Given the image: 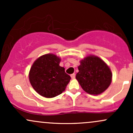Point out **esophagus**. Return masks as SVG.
Wrapping results in <instances>:
<instances>
[{
  "label": "esophagus",
  "instance_id": "1",
  "mask_svg": "<svg viewBox=\"0 0 133 133\" xmlns=\"http://www.w3.org/2000/svg\"><path fill=\"white\" fill-rule=\"evenodd\" d=\"M71 78L72 79H75V77H76V74H72L71 75Z\"/></svg>",
  "mask_w": 133,
  "mask_h": 133
}]
</instances>
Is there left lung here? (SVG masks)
Here are the masks:
<instances>
[{
    "label": "left lung",
    "instance_id": "obj_1",
    "mask_svg": "<svg viewBox=\"0 0 133 133\" xmlns=\"http://www.w3.org/2000/svg\"><path fill=\"white\" fill-rule=\"evenodd\" d=\"M76 78L84 91L90 94H101L111 84L112 73L99 57L89 56L81 61Z\"/></svg>",
    "mask_w": 133,
    "mask_h": 133
}]
</instances>
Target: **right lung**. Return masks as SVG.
Masks as SVG:
<instances>
[{
  "instance_id": "1",
  "label": "right lung",
  "mask_w": 133,
  "mask_h": 133,
  "mask_svg": "<svg viewBox=\"0 0 133 133\" xmlns=\"http://www.w3.org/2000/svg\"><path fill=\"white\" fill-rule=\"evenodd\" d=\"M61 59L48 54L39 57L32 65L29 81L35 91L47 98L56 97L64 91L71 80L65 69L59 65Z\"/></svg>"
}]
</instances>
